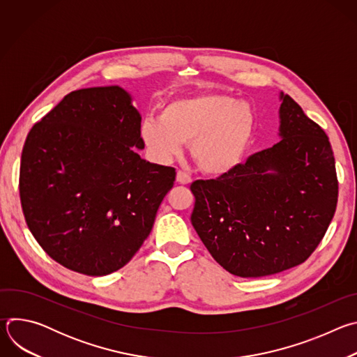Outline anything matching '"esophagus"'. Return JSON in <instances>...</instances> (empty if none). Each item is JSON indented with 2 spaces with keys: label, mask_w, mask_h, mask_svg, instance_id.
I'll use <instances>...</instances> for the list:
<instances>
[{
  "label": "esophagus",
  "mask_w": 357,
  "mask_h": 357,
  "mask_svg": "<svg viewBox=\"0 0 357 357\" xmlns=\"http://www.w3.org/2000/svg\"><path fill=\"white\" fill-rule=\"evenodd\" d=\"M176 182L181 183V185H189V183L192 182V178H190L188 174H185V172H182V171H178V174H176Z\"/></svg>",
  "instance_id": "1"
}]
</instances>
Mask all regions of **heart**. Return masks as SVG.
Here are the masks:
<instances>
[{
	"instance_id": "b5f03b06",
	"label": "heart",
	"mask_w": 357,
	"mask_h": 357,
	"mask_svg": "<svg viewBox=\"0 0 357 357\" xmlns=\"http://www.w3.org/2000/svg\"><path fill=\"white\" fill-rule=\"evenodd\" d=\"M256 114L250 105L234 97L206 93L169 101L161 117L141 123L139 135L149 154L160 162L179 155L192 142L190 154L209 175L234 169L250 145Z\"/></svg>"
}]
</instances>
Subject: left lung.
<instances>
[{
  "label": "left lung",
  "instance_id": "obj_1",
  "mask_svg": "<svg viewBox=\"0 0 357 357\" xmlns=\"http://www.w3.org/2000/svg\"><path fill=\"white\" fill-rule=\"evenodd\" d=\"M280 142L216 179L195 181L192 226L230 274L257 278L299 266L324 238L337 203L325 131L280 93Z\"/></svg>",
  "mask_w": 357,
  "mask_h": 357
}]
</instances>
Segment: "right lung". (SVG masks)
I'll return each instance as SVG.
<instances>
[{
    "instance_id": "obj_1",
    "label": "right lung",
    "mask_w": 357,
    "mask_h": 357,
    "mask_svg": "<svg viewBox=\"0 0 357 357\" xmlns=\"http://www.w3.org/2000/svg\"><path fill=\"white\" fill-rule=\"evenodd\" d=\"M120 86L80 89L25 141L20 196L50 259L91 277L124 267L154 226L175 168L142 160L141 116Z\"/></svg>"
}]
</instances>
